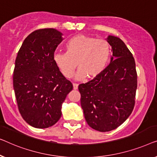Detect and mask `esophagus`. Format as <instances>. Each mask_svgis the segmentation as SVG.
<instances>
[{"label": "esophagus", "instance_id": "obj_1", "mask_svg": "<svg viewBox=\"0 0 157 157\" xmlns=\"http://www.w3.org/2000/svg\"><path fill=\"white\" fill-rule=\"evenodd\" d=\"M72 85H73V89L74 90H78V84L74 83Z\"/></svg>", "mask_w": 157, "mask_h": 157}]
</instances>
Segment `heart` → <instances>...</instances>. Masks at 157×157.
Segmentation results:
<instances>
[{
    "instance_id": "obj_1",
    "label": "heart",
    "mask_w": 157,
    "mask_h": 157,
    "mask_svg": "<svg viewBox=\"0 0 157 157\" xmlns=\"http://www.w3.org/2000/svg\"><path fill=\"white\" fill-rule=\"evenodd\" d=\"M66 52H56L53 60L65 78H71L79 68L75 79H94L107 67L110 48L107 42L85 35L72 37L66 44Z\"/></svg>"
}]
</instances>
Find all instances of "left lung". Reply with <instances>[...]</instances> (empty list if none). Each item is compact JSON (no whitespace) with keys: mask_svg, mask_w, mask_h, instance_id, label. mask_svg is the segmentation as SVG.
Listing matches in <instances>:
<instances>
[{"mask_svg":"<svg viewBox=\"0 0 157 157\" xmlns=\"http://www.w3.org/2000/svg\"><path fill=\"white\" fill-rule=\"evenodd\" d=\"M105 40L112 48L110 63L98 77L78 87L86 122L101 132L116 129L129 117L137 87L131 52L117 37L109 35Z\"/></svg>","mask_w":157,"mask_h":157,"instance_id":"left-lung-1","label":"left lung"}]
</instances>
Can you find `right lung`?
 I'll list each match as a JSON object with an SVG mask.
<instances>
[{
  "mask_svg": "<svg viewBox=\"0 0 157 157\" xmlns=\"http://www.w3.org/2000/svg\"><path fill=\"white\" fill-rule=\"evenodd\" d=\"M63 34L54 28L35 30L24 40L15 62L13 88L20 113L32 127L45 129L62 115L72 85L53 60Z\"/></svg>",
  "mask_w": 157,
  "mask_h": 157,
  "instance_id": "add662e5",
  "label": "right lung"
}]
</instances>
